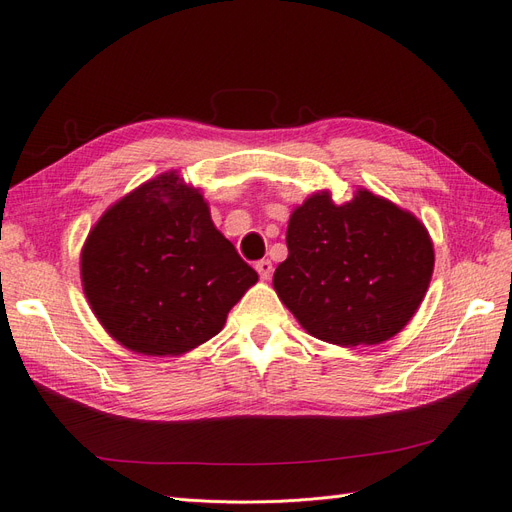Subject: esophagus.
I'll return each mask as SVG.
<instances>
[{
	"label": "esophagus",
	"mask_w": 512,
	"mask_h": 512,
	"mask_svg": "<svg viewBox=\"0 0 512 512\" xmlns=\"http://www.w3.org/2000/svg\"><path fill=\"white\" fill-rule=\"evenodd\" d=\"M256 271H258V275H260V280H269L271 273H273L271 260H258V262H256Z\"/></svg>",
	"instance_id": "obj_1"
}]
</instances>
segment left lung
I'll return each instance as SVG.
<instances>
[{"label": "left lung", "mask_w": 512, "mask_h": 512, "mask_svg": "<svg viewBox=\"0 0 512 512\" xmlns=\"http://www.w3.org/2000/svg\"><path fill=\"white\" fill-rule=\"evenodd\" d=\"M288 258L273 275L277 297L301 327L337 346H374L416 314L433 273L427 228L391 200L356 190L346 205L329 192L290 215Z\"/></svg>", "instance_id": "obj_1"}]
</instances>
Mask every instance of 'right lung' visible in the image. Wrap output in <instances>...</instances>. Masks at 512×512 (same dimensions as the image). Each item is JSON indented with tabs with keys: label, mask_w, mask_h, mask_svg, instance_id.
Returning a JSON list of instances; mask_svg holds the SVG:
<instances>
[{
	"label": "right lung",
	"mask_w": 512,
	"mask_h": 512,
	"mask_svg": "<svg viewBox=\"0 0 512 512\" xmlns=\"http://www.w3.org/2000/svg\"><path fill=\"white\" fill-rule=\"evenodd\" d=\"M81 280L96 318L121 346L177 356L222 331L258 273L213 226L203 194L164 173L91 228Z\"/></svg>",
	"instance_id": "1"
}]
</instances>
